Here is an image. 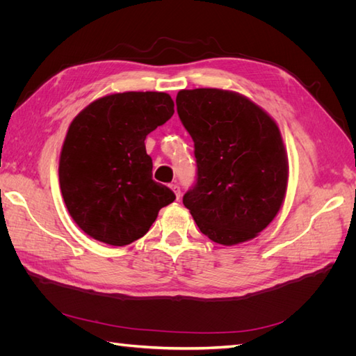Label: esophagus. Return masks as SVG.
<instances>
[{
  "mask_svg": "<svg viewBox=\"0 0 356 356\" xmlns=\"http://www.w3.org/2000/svg\"><path fill=\"white\" fill-rule=\"evenodd\" d=\"M170 190L175 193L177 199H179V196H181V188H179V186H177V184H172V186H170Z\"/></svg>",
  "mask_w": 356,
  "mask_h": 356,
  "instance_id": "1",
  "label": "esophagus"
}]
</instances>
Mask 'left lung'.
Masks as SVG:
<instances>
[{"mask_svg": "<svg viewBox=\"0 0 356 356\" xmlns=\"http://www.w3.org/2000/svg\"><path fill=\"white\" fill-rule=\"evenodd\" d=\"M177 111L197 163L184 207L220 245L257 238L286 195L288 156L277 123L246 96L222 89L179 90Z\"/></svg>", "mask_w": 356, "mask_h": 356, "instance_id": "1", "label": "left lung"}]
</instances>
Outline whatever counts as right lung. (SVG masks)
I'll return each mask as SVG.
<instances>
[{"mask_svg":"<svg viewBox=\"0 0 356 356\" xmlns=\"http://www.w3.org/2000/svg\"><path fill=\"white\" fill-rule=\"evenodd\" d=\"M174 113L165 92H123L102 96L75 115L60 149L59 184L71 218L90 238L132 243L175 200L153 179L144 144Z\"/></svg>","mask_w":356,"mask_h":356,"instance_id":"obj_1","label":"right lung"}]
</instances>
